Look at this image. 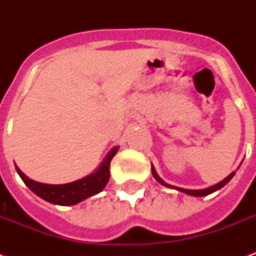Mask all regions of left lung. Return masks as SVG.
Masks as SVG:
<instances>
[{"instance_id":"obj_1","label":"left lung","mask_w":256,"mask_h":256,"mask_svg":"<svg viewBox=\"0 0 256 256\" xmlns=\"http://www.w3.org/2000/svg\"><path fill=\"white\" fill-rule=\"evenodd\" d=\"M152 175H154V178L158 180V182L162 184V186L164 187H170V188H175V190L180 191V192H184V194L187 195H191V196H206V195H210L212 194L214 191L219 190V188H222L224 184H227V183L230 182L231 178L235 175V171H232L228 176H226V178L223 179V180H220L219 183H216V184H214V186H210L207 187V188H200V190H187V188H182V187H176V186H172V184H168V183H166L164 180V179H160V176L158 174H156V168H154V166H152Z\"/></svg>"}]
</instances>
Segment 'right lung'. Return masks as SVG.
I'll return each mask as SVG.
<instances>
[{"instance_id": "right-lung-1", "label": "right lung", "mask_w": 256, "mask_h": 256, "mask_svg": "<svg viewBox=\"0 0 256 256\" xmlns=\"http://www.w3.org/2000/svg\"><path fill=\"white\" fill-rule=\"evenodd\" d=\"M116 152H118V146L112 148L108 152V156L102 160V164H100V168L94 172L74 182L65 183V184H48V183L36 182L29 176H26L17 166H16V170L26 186L40 198L45 199L46 202L53 203V204H58V206H73L90 198L92 195L98 194L106 187L110 179V162Z\"/></svg>"}]
</instances>
